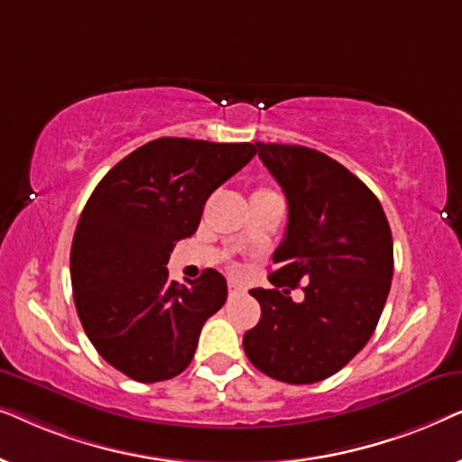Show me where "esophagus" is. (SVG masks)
Instances as JSON below:
<instances>
[{
	"instance_id": "34e87169",
	"label": "esophagus",
	"mask_w": 462,
	"mask_h": 462,
	"mask_svg": "<svg viewBox=\"0 0 462 462\" xmlns=\"http://www.w3.org/2000/svg\"><path fill=\"white\" fill-rule=\"evenodd\" d=\"M242 292H245V288L242 286V283L236 282V280H231L229 282V294L236 296V294H242Z\"/></svg>"
}]
</instances>
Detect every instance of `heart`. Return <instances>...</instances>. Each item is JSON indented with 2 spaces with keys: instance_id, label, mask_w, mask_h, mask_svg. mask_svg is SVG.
Returning <instances> with one entry per match:
<instances>
[{
  "instance_id": "b5f03b06",
  "label": "heart",
  "mask_w": 462,
  "mask_h": 462,
  "mask_svg": "<svg viewBox=\"0 0 462 462\" xmlns=\"http://www.w3.org/2000/svg\"><path fill=\"white\" fill-rule=\"evenodd\" d=\"M256 193H269V191H264V189H261V191H256Z\"/></svg>"
}]
</instances>
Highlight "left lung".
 <instances>
[{
	"label": "left lung",
	"instance_id": "left-lung-1",
	"mask_svg": "<svg viewBox=\"0 0 462 462\" xmlns=\"http://www.w3.org/2000/svg\"><path fill=\"white\" fill-rule=\"evenodd\" d=\"M288 199V229L254 288L261 321L244 351L263 374L290 384L324 381L368 343L393 277V237L376 195L337 160L300 144L256 143ZM303 283L306 299L289 290Z\"/></svg>",
	"mask_w": 462,
	"mask_h": 462
}]
</instances>
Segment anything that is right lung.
Instances as JSON below:
<instances>
[{"mask_svg": "<svg viewBox=\"0 0 462 462\" xmlns=\"http://www.w3.org/2000/svg\"><path fill=\"white\" fill-rule=\"evenodd\" d=\"M254 155L250 143L163 136L125 155L88 199L71 245L75 309L100 357L132 381L180 374L225 305L218 271L176 283L166 264L206 199Z\"/></svg>", "mask_w": 462, "mask_h": 462, "instance_id": "right-lung-1", "label": "right lung"}]
</instances>
